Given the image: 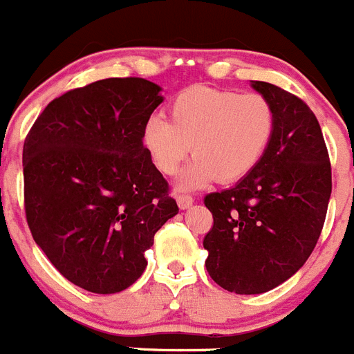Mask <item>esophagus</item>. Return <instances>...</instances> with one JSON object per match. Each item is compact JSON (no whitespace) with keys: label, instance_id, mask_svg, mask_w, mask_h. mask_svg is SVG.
I'll return each mask as SVG.
<instances>
[{"label":"esophagus","instance_id":"1","mask_svg":"<svg viewBox=\"0 0 354 354\" xmlns=\"http://www.w3.org/2000/svg\"><path fill=\"white\" fill-rule=\"evenodd\" d=\"M176 201H178V207L181 208V210H185V208H189L190 205H192V196L189 194H176Z\"/></svg>","mask_w":354,"mask_h":354}]
</instances>
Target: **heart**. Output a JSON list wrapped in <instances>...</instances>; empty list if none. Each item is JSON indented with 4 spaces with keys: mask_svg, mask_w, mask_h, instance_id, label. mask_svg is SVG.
I'll return each instance as SVG.
<instances>
[{
    "mask_svg": "<svg viewBox=\"0 0 354 354\" xmlns=\"http://www.w3.org/2000/svg\"><path fill=\"white\" fill-rule=\"evenodd\" d=\"M169 121L147 119L142 142L153 165L173 176L189 153L194 160L180 189H201L212 180L235 183L254 171L274 135V109L262 94L194 85L167 106Z\"/></svg>",
    "mask_w": 354,
    "mask_h": 354,
    "instance_id": "b5f03b06",
    "label": "heart"
}]
</instances>
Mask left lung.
<instances>
[{
  "instance_id": "8db88e82",
  "label": "left lung",
  "mask_w": 354,
  "mask_h": 354,
  "mask_svg": "<svg viewBox=\"0 0 354 354\" xmlns=\"http://www.w3.org/2000/svg\"><path fill=\"white\" fill-rule=\"evenodd\" d=\"M274 109V135L251 174L205 196L214 224L205 235L208 274L224 290L262 294L296 274L321 236L331 196V164L308 104L253 82Z\"/></svg>"
}]
</instances>
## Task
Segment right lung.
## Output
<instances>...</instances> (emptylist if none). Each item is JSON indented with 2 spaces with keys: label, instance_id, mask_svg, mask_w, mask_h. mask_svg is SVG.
Masks as SVG:
<instances>
[{
  "label": "right lung",
  "instance_id": "obj_1",
  "mask_svg": "<svg viewBox=\"0 0 354 354\" xmlns=\"http://www.w3.org/2000/svg\"><path fill=\"white\" fill-rule=\"evenodd\" d=\"M144 78H106L55 97L23 146L33 241L71 283L115 294L140 278L146 250L178 214L142 130L162 103Z\"/></svg>",
  "mask_w": 354,
  "mask_h": 354
}]
</instances>
